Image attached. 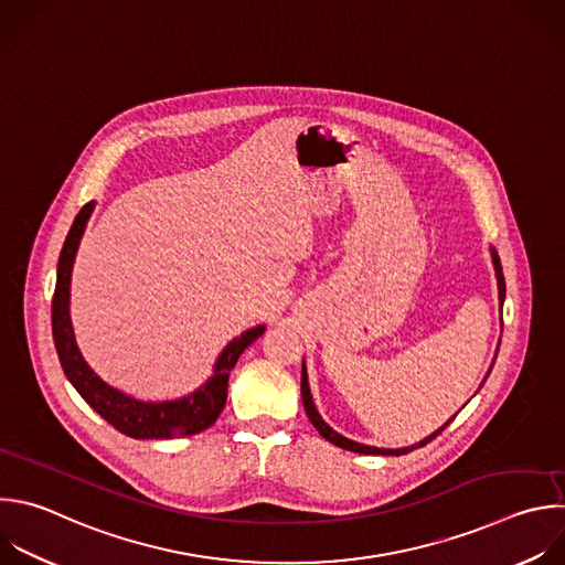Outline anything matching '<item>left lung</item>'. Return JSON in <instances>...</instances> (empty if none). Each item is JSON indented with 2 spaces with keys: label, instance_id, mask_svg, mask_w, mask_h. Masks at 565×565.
I'll use <instances>...</instances> for the list:
<instances>
[{
  "label": "left lung",
  "instance_id": "8db88e82",
  "mask_svg": "<svg viewBox=\"0 0 565 565\" xmlns=\"http://www.w3.org/2000/svg\"><path fill=\"white\" fill-rule=\"evenodd\" d=\"M492 264H494V273H497V284H499V301L503 303V299H505V279H503V273H501V262H499V257H497V253L492 250ZM301 399H303V408H306V415H308V419H310V424L317 428V433L326 439V441H330V444H334V446H339V448H343V450H350V452H359V455H408V452H413L415 448H422V446H426L428 441H433L437 435H441L444 433V428L455 419H450L446 426H441L437 433H433L428 439H424V441H419L417 446H411V448H399V450H391V448H372V446H363V444H356V441H350V439H345V437H341L339 433H334L321 417H319V413H317V408H315V404H312V397H310V388H308V377H306V365L301 367Z\"/></svg>",
  "mask_w": 565,
  "mask_h": 565
}]
</instances>
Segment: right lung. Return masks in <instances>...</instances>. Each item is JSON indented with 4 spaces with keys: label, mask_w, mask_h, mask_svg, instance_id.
Masks as SVG:
<instances>
[{
    "label": "right lung",
    "mask_w": 565,
    "mask_h": 565,
    "mask_svg": "<svg viewBox=\"0 0 565 565\" xmlns=\"http://www.w3.org/2000/svg\"><path fill=\"white\" fill-rule=\"evenodd\" d=\"M95 204H86L79 215L75 217L68 237L64 242L60 264H57V284L53 295V339L55 348L62 361V367L66 372L68 382L75 386V391L84 397V402L97 411L115 430H119L126 437L132 439H174V437H188L198 435L213 426L217 417L222 415L228 397V377L231 370L235 367L242 352L264 334V326L250 328L235 341L226 345L222 356L217 359L215 374L206 386H202L198 393L188 395L177 402H163V404H146L137 402L132 397H126L124 393L106 386L97 374L88 367V363L82 359V352L77 350L71 315H68V295H71V270L75 262V253L79 246V239L84 235L86 222L93 213Z\"/></svg>",
    "instance_id": "1"
}]
</instances>
